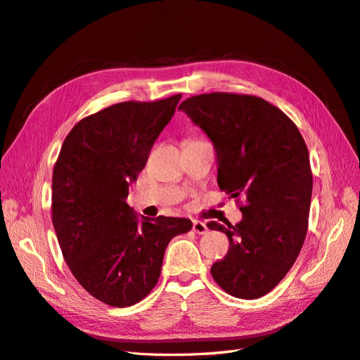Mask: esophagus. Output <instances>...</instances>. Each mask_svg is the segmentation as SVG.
<instances>
[{
    "mask_svg": "<svg viewBox=\"0 0 360 360\" xmlns=\"http://www.w3.org/2000/svg\"><path fill=\"white\" fill-rule=\"evenodd\" d=\"M192 228L197 234H205L207 231H209V228H207V225L202 221H193Z\"/></svg>",
    "mask_w": 360,
    "mask_h": 360,
    "instance_id": "obj_1",
    "label": "esophagus"
}]
</instances>
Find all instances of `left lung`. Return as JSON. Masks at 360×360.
Here are the masks:
<instances>
[{"label": "left lung", "mask_w": 360, "mask_h": 360, "mask_svg": "<svg viewBox=\"0 0 360 360\" xmlns=\"http://www.w3.org/2000/svg\"><path fill=\"white\" fill-rule=\"evenodd\" d=\"M179 110L209 135L217 155V186L236 198L243 217L228 226L226 255L210 274L225 292L258 299L284 279L308 231L312 171L297 126L257 96L205 93Z\"/></svg>", "instance_id": "left-lung-1"}]
</instances>
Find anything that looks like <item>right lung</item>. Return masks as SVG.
<instances>
[{
  "mask_svg": "<svg viewBox=\"0 0 360 360\" xmlns=\"http://www.w3.org/2000/svg\"><path fill=\"white\" fill-rule=\"evenodd\" d=\"M181 94L115 103L76 123L52 174V224L76 281L115 308L132 307L155 288L172 237L191 219L144 217L126 198Z\"/></svg>",
  "mask_w": 360,
  "mask_h": 360,
  "instance_id": "obj_1",
  "label": "right lung"
}]
</instances>
